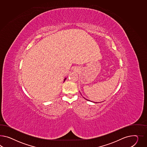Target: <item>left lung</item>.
I'll return each mask as SVG.
<instances>
[{
  "label": "left lung",
  "instance_id": "left-lung-1",
  "mask_svg": "<svg viewBox=\"0 0 147 147\" xmlns=\"http://www.w3.org/2000/svg\"><path fill=\"white\" fill-rule=\"evenodd\" d=\"M85 99H86V100H87L88 101H90V100H89V99H86V98H85ZM90 102H92V101H90ZM94 103H97V102H94Z\"/></svg>",
  "mask_w": 147,
  "mask_h": 147
}]
</instances>
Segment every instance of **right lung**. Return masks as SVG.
<instances>
[{"label":"right lung","mask_w":147,"mask_h":147,"mask_svg":"<svg viewBox=\"0 0 147 147\" xmlns=\"http://www.w3.org/2000/svg\"><path fill=\"white\" fill-rule=\"evenodd\" d=\"M66 78H65V79H64V80H63V82H65V81L66 80Z\"/></svg>","instance_id":"right-lung-1"}]
</instances>
